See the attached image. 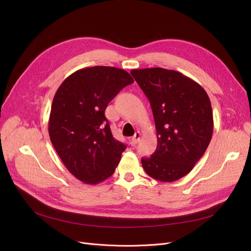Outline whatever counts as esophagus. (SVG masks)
<instances>
[{
	"label": "esophagus",
	"instance_id": "1",
	"mask_svg": "<svg viewBox=\"0 0 251 251\" xmlns=\"http://www.w3.org/2000/svg\"><path fill=\"white\" fill-rule=\"evenodd\" d=\"M140 137H141L140 132H136V133L134 134V136H132V138H131V143H132V144L138 143L139 140H140Z\"/></svg>",
	"mask_w": 251,
	"mask_h": 251
}]
</instances>
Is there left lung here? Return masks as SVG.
Listing matches in <instances>:
<instances>
[{"mask_svg": "<svg viewBox=\"0 0 251 251\" xmlns=\"http://www.w3.org/2000/svg\"><path fill=\"white\" fill-rule=\"evenodd\" d=\"M130 73L151 102L157 134L156 150L142 157V167L157 181H177L193 169L212 139L209 98L199 83L175 70L156 67Z\"/></svg>", "mask_w": 251, "mask_h": 251, "instance_id": "left-lung-1", "label": "left lung"}]
</instances>
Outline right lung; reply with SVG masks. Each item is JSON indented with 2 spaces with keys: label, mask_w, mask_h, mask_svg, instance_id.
Returning <instances> with one entry per match:
<instances>
[{
  "label": "right lung",
  "mask_w": 251,
  "mask_h": 251,
  "mask_svg": "<svg viewBox=\"0 0 251 251\" xmlns=\"http://www.w3.org/2000/svg\"><path fill=\"white\" fill-rule=\"evenodd\" d=\"M133 82L123 69L95 66L75 71L56 91L50 138L65 167L81 182L96 185L114 174L126 146L113 137L104 111Z\"/></svg>",
  "instance_id": "right-lung-1"
}]
</instances>
